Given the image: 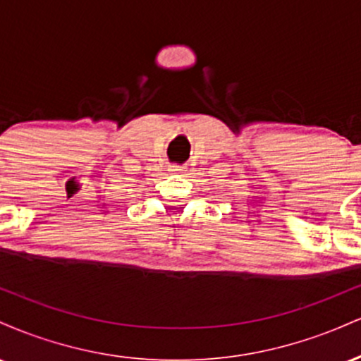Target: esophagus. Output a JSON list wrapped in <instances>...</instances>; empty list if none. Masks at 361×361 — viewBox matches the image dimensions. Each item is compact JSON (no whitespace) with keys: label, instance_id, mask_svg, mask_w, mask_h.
Returning <instances> with one entry per match:
<instances>
[{"label":"esophagus","instance_id":"1","mask_svg":"<svg viewBox=\"0 0 361 361\" xmlns=\"http://www.w3.org/2000/svg\"><path fill=\"white\" fill-rule=\"evenodd\" d=\"M169 171H171V173H183L185 171V166H183V164H169Z\"/></svg>","mask_w":361,"mask_h":361}]
</instances>
